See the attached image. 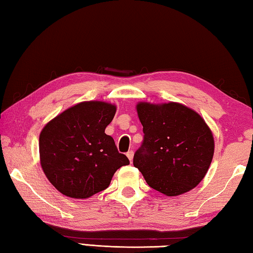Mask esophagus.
Here are the masks:
<instances>
[{"instance_id":"obj_1","label":"esophagus","mask_w":253,"mask_h":253,"mask_svg":"<svg viewBox=\"0 0 253 253\" xmlns=\"http://www.w3.org/2000/svg\"><path fill=\"white\" fill-rule=\"evenodd\" d=\"M126 155H127V158L129 159L130 162H132V159H133V151H128V152L126 153Z\"/></svg>"}]
</instances>
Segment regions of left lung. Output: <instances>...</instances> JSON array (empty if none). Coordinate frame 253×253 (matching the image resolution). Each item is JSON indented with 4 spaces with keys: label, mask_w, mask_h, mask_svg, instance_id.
I'll return each instance as SVG.
<instances>
[{
    "label": "left lung",
    "mask_w": 253,
    "mask_h": 253,
    "mask_svg": "<svg viewBox=\"0 0 253 253\" xmlns=\"http://www.w3.org/2000/svg\"><path fill=\"white\" fill-rule=\"evenodd\" d=\"M137 112L144 136L133 166L150 187L165 196L193 189L206 176L214 154V138L207 123L176 102H139Z\"/></svg>",
    "instance_id": "obj_1"
}]
</instances>
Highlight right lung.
<instances>
[{"label": "right lung", "instance_id": "add662e5", "mask_svg": "<svg viewBox=\"0 0 253 253\" xmlns=\"http://www.w3.org/2000/svg\"><path fill=\"white\" fill-rule=\"evenodd\" d=\"M114 104L85 101L53 118L40 132V163L46 178L64 196L87 199L110 186L115 171L129 164L104 132Z\"/></svg>", "mask_w": 253, "mask_h": 253}]
</instances>
